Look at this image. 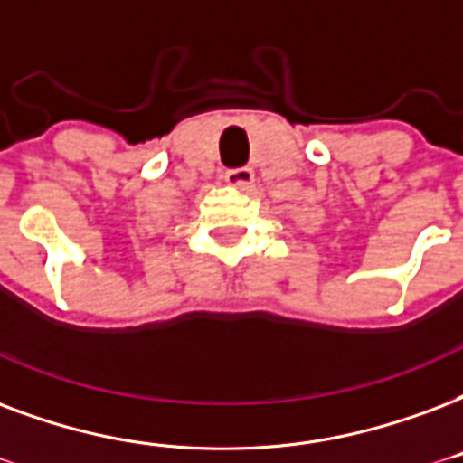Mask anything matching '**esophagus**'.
<instances>
[{
	"mask_svg": "<svg viewBox=\"0 0 463 463\" xmlns=\"http://www.w3.org/2000/svg\"><path fill=\"white\" fill-rule=\"evenodd\" d=\"M225 182L231 186H240V189H247V186L255 184V172L250 167H238V169H228L225 172Z\"/></svg>",
	"mask_w": 463,
	"mask_h": 463,
	"instance_id": "esophagus-1",
	"label": "esophagus"
}]
</instances>
